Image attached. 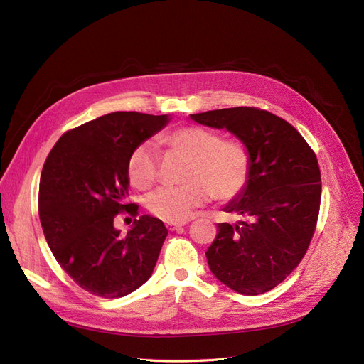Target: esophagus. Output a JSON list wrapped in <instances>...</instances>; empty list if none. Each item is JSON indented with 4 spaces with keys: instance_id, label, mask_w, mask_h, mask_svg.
Listing matches in <instances>:
<instances>
[{
    "instance_id": "obj_1",
    "label": "esophagus",
    "mask_w": 364,
    "mask_h": 364,
    "mask_svg": "<svg viewBox=\"0 0 364 364\" xmlns=\"http://www.w3.org/2000/svg\"><path fill=\"white\" fill-rule=\"evenodd\" d=\"M187 222H168L166 223V228L169 231H178L181 230V228L186 225Z\"/></svg>"
}]
</instances>
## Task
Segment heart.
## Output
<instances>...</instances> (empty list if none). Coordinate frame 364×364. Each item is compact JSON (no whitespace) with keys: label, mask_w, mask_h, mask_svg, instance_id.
<instances>
[{"label":"heart","mask_w":364,"mask_h":364,"mask_svg":"<svg viewBox=\"0 0 364 364\" xmlns=\"http://www.w3.org/2000/svg\"><path fill=\"white\" fill-rule=\"evenodd\" d=\"M165 142L189 159L178 187H161L146 199V208L166 222H183L205 205L211 196L230 200L245 189L250 173L247 148L238 141H222L220 134L204 127L187 126L169 133ZM130 183L146 191L156 183L159 154L154 144L134 148L129 159Z\"/></svg>","instance_id":"obj_1"}]
</instances>
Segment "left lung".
I'll list each match as a JSON object with an SVG mask.
<instances>
[{
	"label": "left lung",
	"mask_w": 364,
	"mask_h": 364,
	"mask_svg": "<svg viewBox=\"0 0 364 364\" xmlns=\"http://www.w3.org/2000/svg\"><path fill=\"white\" fill-rule=\"evenodd\" d=\"M191 118L228 130L247 148V184L222 208L241 219L218 223L205 257L214 277L228 288L264 294L300 264L315 232L321 203L316 156L288 121L257 107H228Z\"/></svg>",
	"instance_id": "left-lung-1"
}]
</instances>
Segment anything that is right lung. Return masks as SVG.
<instances>
[{
	"label": "right lung",
	"instance_id": "add662e5",
	"mask_svg": "<svg viewBox=\"0 0 364 364\" xmlns=\"http://www.w3.org/2000/svg\"><path fill=\"white\" fill-rule=\"evenodd\" d=\"M171 115L112 112L64 133L40 177L38 216L63 270L90 294L118 299L150 279L168 235L164 222L144 214L127 235L114 226L129 195L127 165L134 148L168 126Z\"/></svg>",
	"mask_w": 364,
	"mask_h": 364
}]
</instances>
